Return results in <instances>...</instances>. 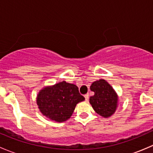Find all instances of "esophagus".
Segmentation results:
<instances>
[{"label": "esophagus", "instance_id": "1", "mask_svg": "<svg viewBox=\"0 0 153 153\" xmlns=\"http://www.w3.org/2000/svg\"><path fill=\"white\" fill-rule=\"evenodd\" d=\"M84 98H85V100L86 101H88V99H89V94H86V95H84Z\"/></svg>", "mask_w": 153, "mask_h": 153}]
</instances>
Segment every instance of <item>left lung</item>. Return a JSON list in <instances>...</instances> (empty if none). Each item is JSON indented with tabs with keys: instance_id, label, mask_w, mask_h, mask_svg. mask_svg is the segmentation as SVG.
<instances>
[{
	"instance_id": "1",
	"label": "left lung",
	"mask_w": 153,
	"mask_h": 153,
	"mask_svg": "<svg viewBox=\"0 0 153 153\" xmlns=\"http://www.w3.org/2000/svg\"><path fill=\"white\" fill-rule=\"evenodd\" d=\"M91 91L95 92L89 98V103L94 110L104 118L115 113L118 107V97L113 88L104 79L94 81L90 86Z\"/></svg>"
}]
</instances>
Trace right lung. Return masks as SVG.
Here are the masks:
<instances>
[{"label":"right lung","mask_w":153,"mask_h":153,"mask_svg":"<svg viewBox=\"0 0 153 153\" xmlns=\"http://www.w3.org/2000/svg\"><path fill=\"white\" fill-rule=\"evenodd\" d=\"M85 100L75 84L61 81L43 88L37 95L41 113L56 122H64L73 113L77 104Z\"/></svg>","instance_id":"obj_1"}]
</instances>
